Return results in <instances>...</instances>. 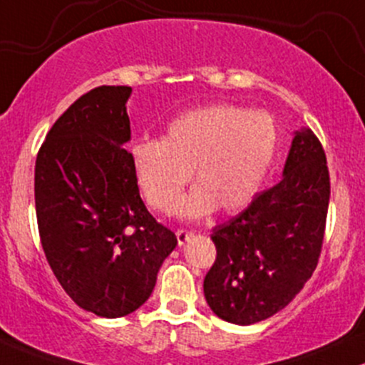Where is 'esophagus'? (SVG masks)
<instances>
[{
	"mask_svg": "<svg viewBox=\"0 0 365 365\" xmlns=\"http://www.w3.org/2000/svg\"><path fill=\"white\" fill-rule=\"evenodd\" d=\"M192 237V232H187V230H176V241H178L180 246H183L189 239Z\"/></svg>",
	"mask_w": 365,
	"mask_h": 365,
	"instance_id": "1",
	"label": "esophagus"
}]
</instances>
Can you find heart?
<instances>
[{"instance_id": "obj_1", "label": "heart", "mask_w": 365, "mask_h": 365, "mask_svg": "<svg viewBox=\"0 0 365 365\" xmlns=\"http://www.w3.org/2000/svg\"><path fill=\"white\" fill-rule=\"evenodd\" d=\"M277 147L279 128L268 112L216 103L176 118L164 138L138 140L131 164L147 202L161 213L175 211L194 170L197 185L180 215L197 220L216 207L244 210L262 189Z\"/></svg>"}]
</instances>
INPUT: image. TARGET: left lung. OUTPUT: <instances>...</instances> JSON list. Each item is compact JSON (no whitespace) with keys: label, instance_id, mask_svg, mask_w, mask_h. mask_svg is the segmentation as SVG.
I'll return each instance as SVG.
<instances>
[{"label":"left lung","instance_id":"obj_1","mask_svg":"<svg viewBox=\"0 0 365 365\" xmlns=\"http://www.w3.org/2000/svg\"><path fill=\"white\" fill-rule=\"evenodd\" d=\"M329 194L322 145L302 128L277 185L213 228L216 259L204 277V296L215 315L250 326L293 302L317 267Z\"/></svg>","mask_w":365,"mask_h":365}]
</instances>
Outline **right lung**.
Returning a JSON list of instances; mask_svg holds the SVG:
<instances>
[{
  "instance_id": "right-lung-1",
  "label": "right lung",
  "mask_w": 365,
  "mask_h": 365,
  "mask_svg": "<svg viewBox=\"0 0 365 365\" xmlns=\"http://www.w3.org/2000/svg\"><path fill=\"white\" fill-rule=\"evenodd\" d=\"M130 86H98L48 131L34 171L46 259L79 307L118 319L149 299L176 235L140 197L126 102Z\"/></svg>"
}]
</instances>
